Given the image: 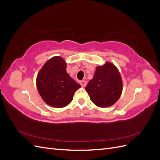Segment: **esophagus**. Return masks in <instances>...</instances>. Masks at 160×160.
Here are the masks:
<instances>
[{
    "instance_id": "1",
    "label": "esophagus",
    "mask_w": 160,
    "mask_h": 160,
    "mask_svg": "<svg viewBox=\"0 0 160 160\" xmlns=\"http://www.w3.org/2000/svg\"><path fill=\"white\" fill-rule=\"evenodd\" d=\"M80 84H81L82 88H85V87L87 85V82L85 81H80Z\"/></svg>"
}]
</instances>
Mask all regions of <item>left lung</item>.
<instances>
[{"label":"left lung","mask_w":160,"mask_h":160,"mask_svg":"<svg viewBox=\"0 0 160 160\" xmlns=\"http://www.w3.org/2000/svg\"><path fill=\"white\" fill-rule=\"evenodd\" d=\"M85 90L98 107L105 108L114 105L123 91V81L117 67L109 61L97 67Z\"/></svg>","instance_id":"left-lung-1"}]
</instances>
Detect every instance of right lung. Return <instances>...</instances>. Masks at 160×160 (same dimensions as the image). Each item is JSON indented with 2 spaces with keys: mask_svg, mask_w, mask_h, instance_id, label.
Listing matches in <instances>:
<instances>
[{
  "mask_svg": "<svg viewBox=\"0 0 160 160\" xmlns=\"http://www.w3.org/2000/svg\"><path fill=\"white\" fill-rule=\"evenodd\" d=\"M63 58L55 56L48 60L38 71L36 85L45 102L56 108H62L72 100L75 92L81 85L67 73Z\"/></svg>",
  "mask_w": 160,
  "mask_h": 160,
  "instance_id": "add662e5",
  "label": "right lung"
}]
</instances>
